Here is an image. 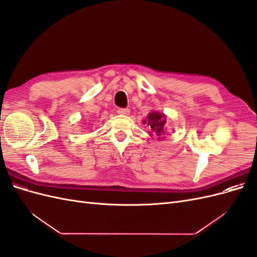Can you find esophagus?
<instances>
[{
	"label": "esophagus",
	"mask_w": 257,
	"mask_h": 257,
	"mask_svg": "<svg viewBox=\"0 0 257 257\" xmlns=\"http://www.w3.org/2000/svg\"><path fill=\"white\" fill-rule=\"evenodd\" d=\"M131 110L128 109V108H119L118 109V113L121 114V115H127L130 114Z\"/></svg>",
	"instance_id": "34e87169"
}]
</instances>
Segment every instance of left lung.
<instances>
[{
    "instance_id": "8db88e82",
    "label": "left lung",
    "mask_w": 257,
    "mask_h": 257,
    "mask_svg": "<svg viewBox=\"0 0 257 257\" xmlns=\"http://www.w3.org/2000/svg\"><path fill=\"white\" fill-rule=\"evenodd\" d=\"M146 123V121H144ZM148 126L150 128L149 133L151 135L157 136L158 138H163V135L165 134V124H166V116L164 113L159 111H151L148 114Z\"/></svg>"
}]
</instances>
